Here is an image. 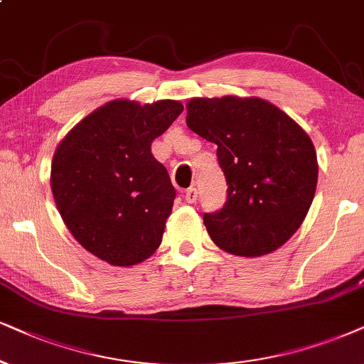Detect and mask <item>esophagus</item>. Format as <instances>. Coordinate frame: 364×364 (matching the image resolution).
I'll return each instance as SVG.
<instances>
[{
  "label": "esophagus",
  "instance_id": "obj_1",
  "mask_svg": "<svg viewBox=\"0 0 364 364\" xmlns=\"http://www.w3.org/2000/svg\"><path fill=\"white\" fill-rule=\"evenodd\" d=\"M185 200L188 201V203H195V201L198 200L196 188H188V190L185 191Z\"/></svg>",
  "mask_w": 364,
  "mask_h": 364
}]
</instances>
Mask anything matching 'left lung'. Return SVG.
I'll return each mask as SVG.
<instances>
[{"label": "left lung", "instance_id": "8db88e82", "mask_svg": "<svg viewBox=\"0 0 364 364\" xmlns=\"http://www.w3.org/2000/svg\"><path fill=\"white\" fill-rule=\"evenodd\" d=\"M186 110L188 127L218 146L228 185L223 208L203 215L211 240L240 257L277 250L297 232L314 200L317 156L311 137L259 97H196Z\"/></svg>", "mask_w": 364, "mask_h": 364}]
</instances>
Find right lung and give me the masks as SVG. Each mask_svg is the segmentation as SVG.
Returning <instances> with one entry per match:
<instances>
[{
	"instance_id": "add662e5",
	"label": "right lung",
	"mask_w": 364,
	"mask_h": 364,
	"mask_svg": "<svg viewBox=\"0 0 364 364\" xmlns=\"http://www.w3.org/2000/svg\"><path fill=\"white\" fill-rule=\"evenodd\" d=\"M181 112L178 100H110L60 141L50 173L53 200L92 255L131 267L161 245L176 191L151 142Z\"/></svg>"
}]
</instances>
